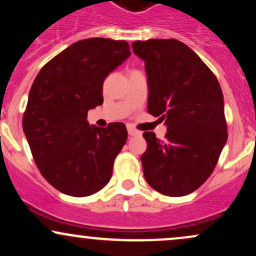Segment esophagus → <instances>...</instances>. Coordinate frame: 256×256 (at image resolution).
<instances>
[{
  "label": "esophagus",
  "mask_w": 256,
  "mask_h": 256,
  "mask_svg": "<svg viewBox=\"0 0 256 256\" xmlns=\"http://www.w3.org/2000/svg\"><path fill=\"white\" fill-rule=\"evenodd\" d=\"M128 134H130V136H140V131L134 130V128H128Z\"/></svg>",
  "instance_id": "1"
}]
</instances>
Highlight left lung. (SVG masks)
I'll return each instance as SVG.
<instances>
[{
	"label": "left lung",
	"instance_id": "1",
	"mask_svg": "<svg viewBox=\"0 0 256 256\" xmlns=\"http://www.w3.org/2000/svg\"><path fill=\"white\" fill-rule=\"evenodd\" d=\"M144 61L148 112L165 122V140L144 132L140 156L146 180L167 196L195 192L212 174L228 140L219 82L186 44L177 40H136Z\"/></svg>",
	"mask_w": 256,
	"mask_h": 256
}]
</instances>
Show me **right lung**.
I'll use <instances>...</instances> for the list:
<instances>
[{
	"instance_id": "right-lung-1",
	"label": "right lung",
	"mask_w": 256,
	"mask_h": 256,
	"mask_svg": "<svg viewBox=\"0 0 256 256\" xmlns=\"http://www.w3.org/2000/svg\"><path fill=\"white\" fill-rule=\"evenodd\" d=\"M130 55L126 40L86 38L52 58L34 79L22 128L38 170L58 192L84 198L110 180L128 131L122 122L89 125L88 110L104 104L106 77Z\"/></svg>"
}]
</instances>
